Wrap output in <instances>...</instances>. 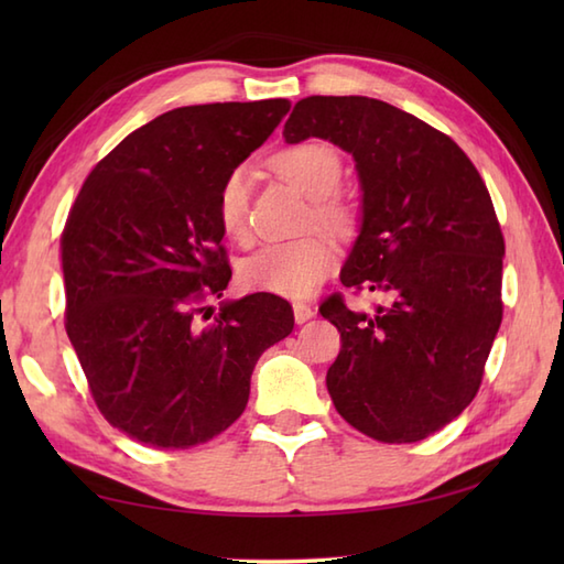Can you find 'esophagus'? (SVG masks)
<instances>
[{"mask_svg": "<svg viewBox=\"0 0 564 564\" xmlns=\"http://www.w3.org/2000/svg\"><path fill=\"white\" fill-rule=\"evenodd\" d=\"M293 317H295L297 325H305L307 319L315 317V310L310 307V305H305V303H295L293 305Z\"/></svg>", "mask_w": 564, "mask_h": 564, "instance_id": "1", "label": "esophagus"}]
</instances>
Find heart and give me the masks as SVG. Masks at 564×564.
Segmentation results:
<instances>
[{"label":"heart","mask_w":564,"mask_h":564,"mask_svg":"<svg viewBox=\"0 0 564 564\" xmlns=\"http://www.w3.org/2000/svg\"><path fill=\"white\" fill-rule=\"evenodd\" d=\"M275 172L301 194L315 200V218L329 227L349 225V208L329 194L339 186L344 162L337 148L322 140H307L275 154ZM249 166L239 164L223 178L218 191V220L223 232L245 239L249 230ZM337 247L322 235H310L291 242H271L247 257L239 267V279L251 291L281 297H307L337 267Z\"/></svg>","instance_id":"obj_1"}]
</instances>
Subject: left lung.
<instances>
[{
    "instance_id": "obj_1",
    "label": "left lung",
    "mask_w": 564,
    "mask_h": 564,
    "mask_svg": "<svg viewBox=\"0 0 564 564\" xmlns=\"http://www.w3.org/2000/svg\"><path fill=\"white\" fill-rule=\"evenodd\" d=\"M283 138L351 154L361 230L341 283L388 293L373 313L341 295L322 303L341 332L332 402L370 438L422 441L473 402L501 325L505 237L489 191L448 135L378 99H301Z\"/></svg>"
}]
</instances>
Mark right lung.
<instances>
[{"instance_id": "obj_1", "label": "right lung", "mask_w": 564, "mask_h": 564, "mask_svg": "<svg viewBox=\"0 0 564 564\" xmlns=\"http://www.w3.org/2000/svg\"><path fill=\"white\" fill-rule=\"evenodd\" d=\"M289 99L182 106L94 166L63 239L67 337L106 422L154 448L206 443L245 412L259 356L293 332V307L230 281L223 178L263 145Z\"/></svg>"}]
</instances>
